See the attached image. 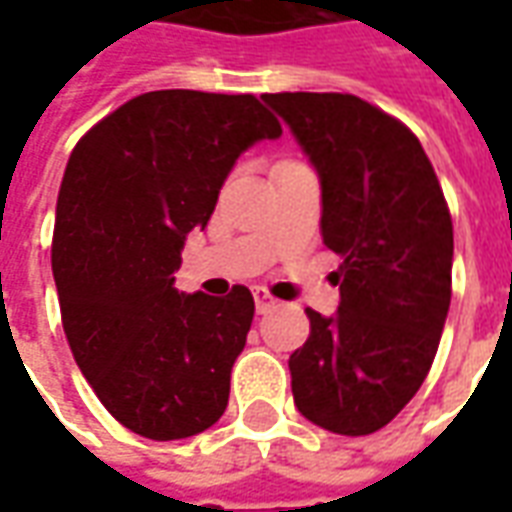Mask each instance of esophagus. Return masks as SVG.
Masks as SVG:
<instances>
[{"mask_svg":"<svg viewBox=\"0 0 512 512\" xmlns=\"http://www.w3.org/2000/svg\"><path fill=\"white\" fill-rule=\"evenodd\" d=\"M255 307H257V312H260V315H266V312H271L274 307H277V301L271 299L266 290H257V293H255Z\"/></svg>","mask_w":512,"mask_h":512,"instance_id":"obj_1","label":"esophagus"}]
</instances>
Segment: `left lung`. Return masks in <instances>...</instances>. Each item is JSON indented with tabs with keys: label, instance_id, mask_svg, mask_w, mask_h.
Instances as JSON below:
<instances>
[{
	"label": "left lung",
	"instance_id": "8db88e82",
	"mask_svg": "<svg viewBox=\"0 0 512 512\" xmlns=\"http://www.w3.org/2000/svg\"><path fill=\"white\" fill-rule=\"evenodd\" d=\"M321 178L323 244L340 307L307 310L290 354L293 403L340 436L384 428L417 395L452 296V219L419 139L348 93H268Z\"/></svg>",
	"mask_w": 512,
	"mask_h": 512
}]
</instances>
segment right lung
Segmentation results:
<instances>
[{"instance_id":"add662e5","label":"right lung","mask_w":512,"mask_h":512,"mask_svg":"<svg viewBox=\"0 0 512 512\" xmlns=\"http://www.w3.org/2000/svg\"><path fill=\"white\" fill-rule=\"evenodd\" d=\"M279 134L255 95L156 90L68 158L51 244L62 329L106 411L145 439H189L227 408L255 299L178 293L172 274L238 156Z\"/></svg>"}]
</instances>
